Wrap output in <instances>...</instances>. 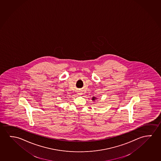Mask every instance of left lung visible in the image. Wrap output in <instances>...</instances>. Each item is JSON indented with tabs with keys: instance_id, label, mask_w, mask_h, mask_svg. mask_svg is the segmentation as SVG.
Here are the masks:
<instances>
[{
	"instance_id": "obj_1",
	"label": "left lung",
	"mask_w": 161,
	"mask_h": 161,
	"mask_svg": "<svg viewBox=\"0 0 161 161\" xmlns=\"http://www.w3.org/2000/svg\"><path fill=\"white\" fill-rule=\"evenodd\" d=\"M97 100V98L96 97H92V101L95 102V100Z\"/></svg>"
}]
</instances>
